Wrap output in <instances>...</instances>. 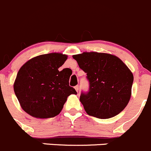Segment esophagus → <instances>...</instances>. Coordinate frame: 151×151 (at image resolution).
<instances>
[{
    "label": "esophagus",
    "mask_w": 151,
    "mask_h": 151,
    "mask_svg": "<svg viewBox=\"0 0 151 151\" xmlns=\"http://www.w3.org/2000/svg\"><path fill=\"white\" fill-rule=\"evenodd\" d=\"M74 88H75L76 91H77V92H78V91H79V86H74Z\"/></svg>",
    "instance_id": "obj_1"
}]
</instances>
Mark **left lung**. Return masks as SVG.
<instances>
[{
	"instance_id": "obj_1",
	"label": "left lung",
	"mask_w": 151,
	"mask_h": 151,
	"mask_svg": "<svg viewBox=\"0 0 151 151\" xmlns=\"http://www.w3.org/2000/svg\"><path fill=\"white\" fill-rule=\"evenodd\" d=\"M73 58L89 82L88 91L81 93L80 98L86 113L102 119L120 113L129 103L133 83L127 66L117 56L105 53L84 52Z\"/></svg>"
}]
</instances>
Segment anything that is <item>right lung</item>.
Masks as SVG:
<instances>
[{"mask_svg": "<svg viewBox=\"0 0 151 151\" xmlns=\"http://www.w3.org/2000/svg\"><path fill=\"white\" fill-rule=\"evenodd\" d=\"M67 57L59 53L40 55L19 69L14 91L23 110L31 116L53 118L60 113L69 95H77L69 86V68L59 69Z\"/></svg>", "mask_w": 151, "mask_h": 151, "instance_id": "right-lung-1", "label": "right lung"}]
</instances>
